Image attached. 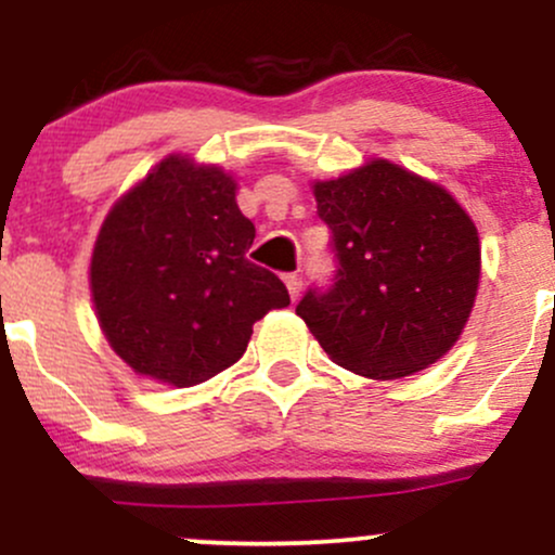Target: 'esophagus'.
Returning <instances> with one entry per match:
<instances>
[{"mask_svg":"<svg viewBox=\"0 0 555 555\" xmlns=\"http://www.w3.org/2000/svg\"><path fill=\"white\" fill-rule=\"evenodd\" d=\"M284 284H286V289H289V297L297 299L299 292H302V276H299V273H286Z\"/></svg>","mask_w":555,"mask_h":555,"instance_id":"1","label":"esophagus"}]
</instances>
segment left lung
Returning <instances> with one entry per match:
<instances>
[{
  "label": "left lung",
  "mask_w": 555,
  "mask_h": 555,
  "mask_svg": "<svg viewBox=\"0 0 555 555\" xmlns=\"http://www.w3.org/2000/svg\"><path fill=\"white\" fill-rule=\"evenodd\" d=\"M331 229L334 284L308 289L297 315L336 365L375 380L441 360L473 313L480 240L441 184L375 158L315 182Z\"/></svg>",
  "instance_id": "left-lung-1"
}]
</instances>
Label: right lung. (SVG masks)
<instances>
[{
  "label": "right lung",
  "mask_w": 555,
  "mask_h": 555,
  "mask_svg": "<svg viewBox=\"0 0 555 555\" xmlns=\"http://www.w3.org/2000/svg\"><path fill=\"white\" fill-rule=\"evenodd\" d=\"M219 167L169 156L114 203L91 258L101 331L132 371L195 386L245 354L253 323L289 305L247 260L256 227Z\"/></svg>",
  "instance_id": "right-lung-1"
}]
</instances>
